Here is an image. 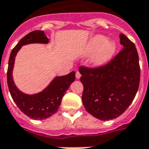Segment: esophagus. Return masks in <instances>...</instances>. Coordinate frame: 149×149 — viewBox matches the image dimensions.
<instances>
[{
  "label": "esophagus",
  "mask_w": 149,
  "mask_h": 149,
  "mask_svg": "<svg viewBox=\"0 0 149 149\" xmlns=\"http://www.w3.org/2000/svg\"><path fill=\"white\" fill-rule=\"evenodd\" d=\"M80 77H81V74H80L79 72H76V78H77V79H79V78H80Z\"/></svg>",
  "instance_id": "1"
}]
</instances>
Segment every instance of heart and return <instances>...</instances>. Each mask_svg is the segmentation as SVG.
<instances>
[{"mask_svg": "<svg viewBox=\"0 0 149 149\" xmlns=\"http://www.w3.org/2000/svg\"><path fill=\"white\" fill-rule=\"evenodd\" d=\"M84 53L93 54L90 62L94 67H101L111 61L116 52V44L114 40H108V37L102 34H96L85 45Z\"/></svg>", "mask_w": 149, "mask_h": 149, "instance_id": "1", "label": "heart"}]
</instances>
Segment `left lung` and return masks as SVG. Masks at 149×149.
Instances as JSON below:
<instances>
[{"label": "left lung", "mask_w": 149, "mask_h": 149, "mask_svg": "<svg viewBox=\"0 0 149 149\" xmlns=\"http://www.w3.org/2000/svg\"><path fill=\"white\" fill-rule=\"evenodd\" d=\"M122 51L105 66L79 67L84 85L83 105L100 120L116 119L126 111L138 92L140 83L139 58L134 43L120 34Z\"/></svg>", "instance_id": "obj_1"}]
</instances>
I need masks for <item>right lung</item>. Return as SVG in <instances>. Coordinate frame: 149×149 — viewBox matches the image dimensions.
I'll use <instances>...</instances> for the list:
<instances>
[{
    "label": "right lung",
    "instance_id": "right-lung-1",
    "mask_svg": "<svg viewBox=\"0 0 149 149\" xmlns=\"http://www.w3.org/2000/svg\"><path fill=\"white\" fill-rule=\"evenodd\" d=\"M49 43V39L41 30H35L22 37L11 51L8 60L7 81L12 99L19 109L24 114L33 120H45L58 112L64 96L71 84L74 82L76 72L72 71L65 76L55 77L47 87L40 92L33 95L23 93L16 87L13 79L15 60L18 52L22 46L29 44Z\"/></svg>",
    "mask_w": 149,
    "mask_h": 149
}]
</instances>
